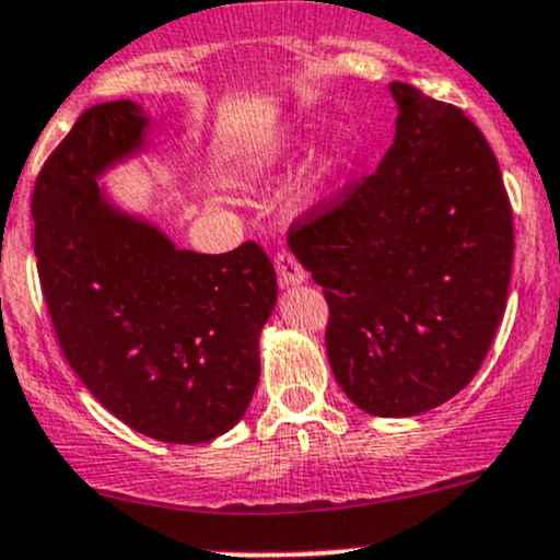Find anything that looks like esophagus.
Listing matches in <instances>:
<instances>
[{
	"label": "esophagus",
	"mask_w": 560,
	"mask_h": 560,
	"mask_svg": "<svg viewBox=\"0 0 560 560\" xmlns=\"http://www.w3.org/2000/svg\"><path fill=\"white\" fill-rule=\"evenodd\" d=\"M276 273H279L281 287L303 284L305 281V268L300 266V260L290 249H281L279 255H276Z\"/></svg>",
	"instance_id": "34e87169"
}]
</instances>
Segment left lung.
Masks as SVG:
<instances>
[{
    "mask_svg": "<svg viewBox=\"0 0 560 560\" xmlns=\"http://www.w3.org/2000/svg\"><path fill=\"white\" fill-rule=\"evenodd\" d=\"M380 167L318 201L290 249L329 305L337 383L374 417H415L476 377L505 313L513 210L494 151L452 103L393 82Z\"/></svg>",
    "mask_w": 560,
    "mask_h": 560,
    "instance_id": "1",
    "label": "left lung"
}]
</instances>
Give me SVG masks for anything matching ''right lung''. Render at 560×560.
Instances as JSON below:
<instances>
[{
  "mask_svg": "<svg viewBox=\"0 0 560 560\" xmlns=\"http://www.w3.org/2000/svg\"><path fill=\"white\" fill-rule=\"evenodd\" d=\"M132 101L84 110L42 167L31 199L42 294L66 361L125 425L205 444L247 411L276 270L260 244L177 249L156 225L108 205L97 177L143 149Z\"/></svg>",
  "mask_w": 560,
  "mask_h": 560,
  "instance_id": "right-lung-1",
  "label": "right lung"
}]
</instances>
